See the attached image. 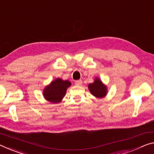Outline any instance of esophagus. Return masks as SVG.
Wrapping results in <instances>:
<instances>
[{
	"label": "esophagus",
	"mask_w": 154,
	"mask_h": 154,
	"mask_svg": "<svg viewBox=\"0 0 154 154\" xmlns=\"http://www.w3.org/2000/svg\"><path fill=\"white\" fill-rule=\"evenodd\" d=\"M75 84L77 85V86H80V85H82V79H79V80H76V81L75 82Z\"/></svg>",
	"instance_id": "obj_1"
}]
</instances>
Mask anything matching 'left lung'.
Listing matches in <instances>:
<instances>
[{
	"instance_id": "1",
	"label": "left lung",
	"mask_w": 154,
	"mask_h": 154,
	"mask_svg": "<svg viewBox=\"0 0 154 154\" xmlns=\"http://www.w3.org/2000/svg\"><path fill=\"white\" fill-rule=\"evenodd\" d=\"M88 88L92 95L99 98L106 96L107 94L106 86H104L99 79H96L94 83L89 84Z\"/></svg>"
}]
</instances>
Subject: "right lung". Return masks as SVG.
<instances>
[{
    "label": "right lung",
    "instance_id": "add662e5",
    "mask_svg": "<svg viewBox=\"0 0 154 154\" xmlns=\"http://www.w3.org/2000/svg\"><path fill=\"white\" fill-rule=\"evenodd\" d=\"M70 85L71 84L68 80L63 81L59 78L51 82L49 86L45 88L44 90V96L51 103H59L64 98L66 90Z\"/></svg>",
    "mask_w": 154,
    "mask_h": 154
}]
</instances>
